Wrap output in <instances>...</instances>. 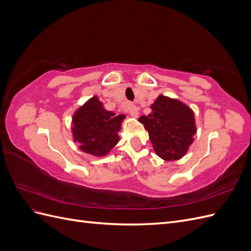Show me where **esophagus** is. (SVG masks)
<instances>
[{
  "mask_svg": "<svg viewBox=\"0 0 251 251\" xmlns=\"http://www.w3.org/2000/svg\"><path fill=\"white\" fill-rule=\"evenodd\" d=\"M127 111H128V113H130V115L134 118H137L139 115V109L136 107V105H133V104L128 105Z\"/></svg>",
  "mask_w": 251,
  "mask_h": 251,
  "instance_id": "esophagus-1",
  "label": "esophagus"
}]
</instances>
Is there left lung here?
<instances>
[{
	"mask_svg": "<svg viewBox=\"0 0 251 251\" xmlns=\"http://www.w3.org/2000/svg\"><path fill=\"white\" fill-rule=\"evenodd\" d=\"M149 115L139 117L149 133L155 153L165 161L183 157L197 133L194 111L177 98L159 95Z\"/></svg>",
	"mask_w": 251,
	"mask_h": 251,
	"instance_id": "1",
	"label": "left lung"
}]
</instances>
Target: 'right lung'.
<instances>
[{
	"instance_id": "add662e5",
	"label": "right lung",
	"mask_w": 251,
	"mask_h": 251,
	"mask_svg": "<svg viewBox=\"0 0 251 251\" xmlns=\"http://www.w3.org/2000/svg\"><path fill=\"white\" fill-rule=\"evenodd\" d=\"M126 115L105 110L97 96L91 97L72 116L71 132L79 150L95 157L107 156L119 141Z\"/></svg>"
}]
</instances>
